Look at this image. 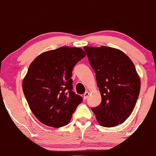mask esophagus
Instances as JSON below:
<instances>
[{"label": "esophagus", "instance_id": "34e87169", "mask_svg": "<svg viewBox=\"0 0 156 156\" xmlns=\"http://www.w3.org/2000/svg\"><path fill=\"white\" fill-rule=\"evenodd\" d=\"M89 95V92H86L85 93L83 94V100H87V98H88Z\"/></svg>", "mask_w": 156, "mask_h": 156}]
</instances>
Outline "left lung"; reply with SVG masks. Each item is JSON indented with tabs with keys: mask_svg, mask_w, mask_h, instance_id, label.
<instances>
[{
	"mask_svg": "<svg viewBox=\"0 0 156 156\" xmlns=\"http://www.w3.org/2000/svg\"><path fill=\"white\" fill-rule=\"evenodd\" d=\"M83 49L102 98L101 104L92 108L97 120L106 128L122 124L131 114L140 92L135 66L128 55L115 48L86 46Z\"/></svg>",
	"mask_w": 156,
	"mask_h": 156,
	"instance_id": "left-lung-1",
	"label": "left lung"
}]
</instances>
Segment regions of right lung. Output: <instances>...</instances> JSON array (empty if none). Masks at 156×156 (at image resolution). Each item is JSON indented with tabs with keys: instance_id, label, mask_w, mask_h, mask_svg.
<instances>
[{
	"instance_id": "add662e5",
	"label": "right lung",
	"mask_w": 156,
	"mask_h": 156,
	"mask_svg": "<svg viewBox=\"0 0 156 156\" xmlns=\"http://www.w3.org/2000/svg\"><path fill=\"white\" fill-rule=\"evenodd\" d=\"M86 56L80 48L61 47L41 53L32 62L23 90L36 117L53 128L67 125L83 99L73 91L72 72Z\"/></svg>"
}]
</instances>
